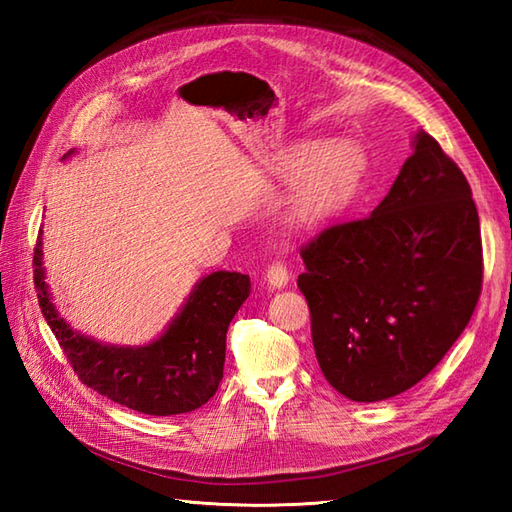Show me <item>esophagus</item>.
I'll return each instance as SVG.
<instances>
[{
    "instance_id": "34e87169",
    "label": "esophagus",
    "mask_w": 512,
    "mask_h": 512,
    "mask_svg": "<svg viewBox=\"0 0 512 512\" xmlns=\"http://www.w3.org/2000/svg\"><path fill=\"white\" fill-rule=\"evenodd\" d=\"M288 279H290V273H288V268H286L284 262H273L268 266L266 281L273 288H284L288 284Z\"/></svg>"
}]
</instances>
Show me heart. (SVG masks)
<instances>
[{
    "instance_id": "heart-1",
    "label": "heart",
    "mask_w": 512,
    "mask_h": 512,
    "mask_svg": "<svg viewBox=\"0 0 512 512\" xmlns=\"http://www.w3.org/2000/svg\"><path fill=\"white\" fill-rule=\"evenodd\" d=\"M288 169L299 180L286 202V220L303 228L325 220L347 198L361 171V154L350 143L306 140L292 147Z\"/></svg>"
}]
</instances>
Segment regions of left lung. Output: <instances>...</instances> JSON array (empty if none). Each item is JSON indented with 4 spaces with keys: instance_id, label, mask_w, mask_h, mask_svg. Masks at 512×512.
<instances>
[{
    "instance_id": "left-lung-1",
    "label": "left lung",
    "mask_w": 512,
    "mask_h": 512,
    "mask_svg": "<svg viewBox=\"0 0 512 512\" xmlns=\"http://www.w3.org/2000/svg\"><path fill=\"white\" fill-rule=\"evenodd\" d=\"M297 286L325 380L356 402L407 391L469 325L482 292L471 187L427 132L372 215L301 246Z\"/></svg>"
}]
</instances>
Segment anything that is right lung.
Instances as JSON below:
<instances>
[{
	"label": "right lung",
	"mask_w": 512,
	"mask_h": 512,
	"mask_svg": "<svg viewBox=\"0 0 512 512\" xmlns=\"http://www.w3.org/2000/svg\"><path fill=\"white\" fill-rule=\"evenodd\" d=\"M41 255L39 233L32 257L39 308L83 385L147 416H176L209 402L224 376L228 323L250 292L248 275L228 270L206 275L160 339L140 347H116L70 330L59 317Z\"/></svg>",
	"instance_id": "obj_1"
}]
</instances>
